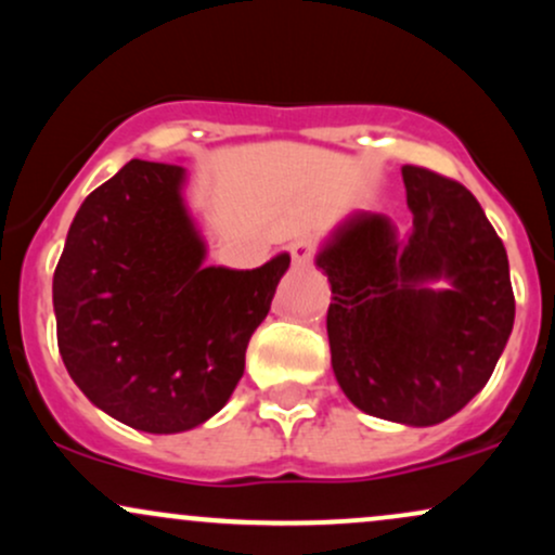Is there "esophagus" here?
Returning <instances> with one entry per match:
<instances>
[{"mask_svg":"<svg viewBox=\"0 0 555 555\" xmlns=\"http://www.w3.org/2000/svg\"><path fill=\"white\" fill-rule=\"evenodd\" d=\"M289 256H292V266L302 269V266L313 263L315 256V245L310 240H297L289 245Z\"/></svg>","mask_w":555,"mask_h":555,"instance_id":"34e87169","label":"esophagus"}]
</instances>
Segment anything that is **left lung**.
<instances>
[{
  "label": "left lung",
  "mask_w": 555,
  "mask_h": 555,
  "mask_svg": "<svg viewBox=\"0 0 555 555\" xmlns=\"http://www.w3.org/2000/svg\"><path fill=\"white\" fill-rule=\"evenodd\" d=\"M412 224L344 219L318 250L328 276L331 365L367 415L438 425L482 391L514 326L506 247L475 195L423 167H401ZM443 283L446 291H438Z\"/></svg>",
  "instance_id": "8db88e82"
}]
</instances>
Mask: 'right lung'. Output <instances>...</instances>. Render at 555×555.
<instances>
[{"mask_svg": "<svg viewBox=\"0 0 555 555\" xmlns=\"http://www.w3.org/2000/svg\"><path fill=\"white\" fill-rule=\"evenodd\" d=\"M180 164L132 158L82 201L54 271L56 344L99 410L143 433L193 430L245 373L289 256L206 266Z\"/></svg>", "mask_w": 555, "mask_h": 555, "instance_id": "obj_1", "label": "right lung"}]
</instances>
